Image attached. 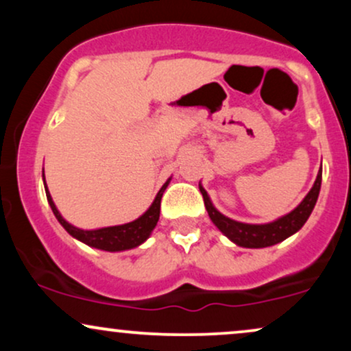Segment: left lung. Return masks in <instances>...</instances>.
<instances>
[{"label":"left lung","mask_w":351,"mask_h":351,"mask_svg":"<svg viewBox=\"0 0 351 351\" xmlns=\"http://www.w3.org/2000/svg\"><path fill=\"white\" fill-rule=\"evenodd\" d=\"M320 184H322V168L318 171L315 183H313L312 189L308 191V195L305 196L304 201L297 206L293 211L289 215L279 217L277 221L269 224H245L239 223V221L229 219L224 215H221L217 209L213 206V203L209 201L208 193L204 191L203 186H199L201 195H203L204 206L209 217H211L213 223L216 224L217 229L223 232L224 236H228L232 243L237 245H243V247H269L280 241L287 239L289 236H292L293 232H297L304 226L305 221L308 219L310 213H312L313 206H315L318 193H320Z\"/></svg>","instance_id":"8db88e82"}]
</instances>
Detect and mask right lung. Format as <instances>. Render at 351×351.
<instances>
[{
  "label": "right lung",
  "mask_w": 351,
  "mask_h": 351,
  "mask_svg": "<svg viewBox=\"0 0 351 351\" xmlns=\"http://www.w3.org/2000/svg\"><path fill=\"white\" fill-rule=\"evenodd\" d=\"M168 183H170V180H168L162 186V189H160L155 201L152 203V206L148 208V211L145 213L143 216H140L138 219L132 221V223L122 224V226L92 229V231H84V229H79L67 223V221L60 216L58 208H56L54 201H52L49 191H47V186H46V196H47V201H49L54 216L58 217V221L62 224V228L66 229L72 237L82 241V243H86L87 245H92V247L102 249V251L117 252V251H125V249L136 247V245H140L143 241H147V237L152 234V231L155 229L156 223H158L160 203H162L163 191L167 189Z\"/></svg>",
  "instance_id": "obj_1"
}]
</instances>
